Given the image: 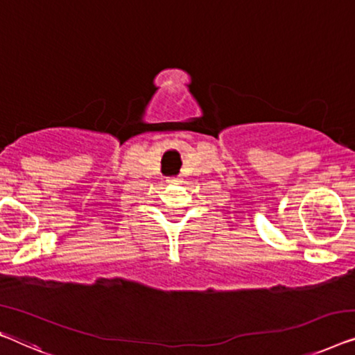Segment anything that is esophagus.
<instances>
[{"mask_svg":"<svg viewBox=\"0 0 355 355\" xmlns=\"http://www.w3.org/2000/svg\"><path fill=\"white\" fill-rule=\"evenodd\" d=\"M167 182L168 183H180V182H182V178H180V177H171V178L167 180Z\"/></svg>","mask_w":355,"mask_h":355,"instance_id":"obj_1","label":"esophagus"}]
</instances>
